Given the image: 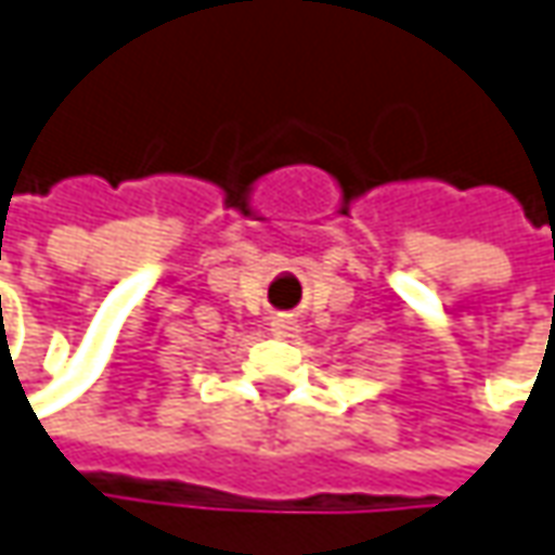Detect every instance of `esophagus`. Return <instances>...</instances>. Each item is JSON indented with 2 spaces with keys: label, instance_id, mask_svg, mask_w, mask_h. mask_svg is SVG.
Masks as SVG:
<instances>
[{
  "label": "esophagus",
  "instance_id": "34e87169",
  "mask_svg": "<svg viewBox=\"0 0 555 555\" xmlns=\"http://www.w3.org/2000/svg\"><path fill=\"white\" fill-rule=\"evenodd\" d=\"M271 336L289 341V338L299 336V323L293 321V318H274V321H271Z\"/></svg>",
  "mask_w": 555,
  "mask_h": 555
}]
</instances>
